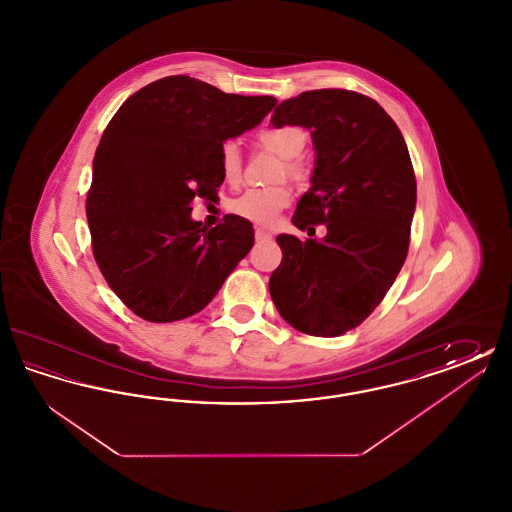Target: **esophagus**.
Masks as SVG:
<instances>
[{
    "mask_svg": "<svg viewBox=\"0 0 512 512\" xmlns=\"http://www.w3.org/2000/svg\"><path fill=\"white\" fill-rule=\"evenodd\" d=\"M255 238H257V240H268V238H272V234H270L268 230H265V228H257V230H255Z\"/></svg>",
    "mask_w": 512,
    "mask_h": 512,
    "instance_id": "esophagus-1",
    "label": "esophagus"
}]
</instances>
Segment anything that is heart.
Returning <instances> with one entry per match:
<instances>
[{
  "mask_svg": "<svg viewBox=\"0 0 512 512\" xmlns=\"http://www.w3.org/2000/svg\"><path fill=\"white\" fill-rule=\"evenodd\" d=\"M305 142V132L295 126H268L259 130L255 136L257 147L268 149L284 159V172L293 180H301L305 176L301 163L295 159L303 151ZM219 169L220 176L226 184H240L244 172V159L240 147L234 142H226L220 147ZM290 201L292 190L288 186L251 188L232 203V213L249 222L270 226L278 220L280 213L290 205Z\"/></svg>",
  "mask_w": 512,
  "mask_h": 512,
  "instance_id": "b5f03b06",
  "label": "heart"
}]
</instances>
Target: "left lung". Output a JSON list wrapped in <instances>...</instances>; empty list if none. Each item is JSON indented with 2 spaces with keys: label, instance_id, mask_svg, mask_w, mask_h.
<instances>
[{
  "label": "left lung",
  "instance_id": "left-lung-1",
  "mask_svg": "<svg viewBox=\"0 0 512 512\" xmlns=\"http://www.w3.org/2000/svg\"><path fill=\"white\" fill-rule=\"evenodd\" d=\"M270 122L311 130L315 171L292 222L322 240L276 238L282 263L270 297L295 330L336 338L384 299L409 251L416 178L401 130L374 101L351 90H311L282 101Z\"/></svg>",
  "mask_w": 512,
  "mask_h": 512
}]
</instances>
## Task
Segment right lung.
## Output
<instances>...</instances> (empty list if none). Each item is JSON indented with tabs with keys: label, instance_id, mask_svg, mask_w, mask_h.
Instances as JSON below:
<instances>
[{
	"label": "right lung",
	"instance_id": "obj_1",
	"mask_svg": "<svg viewBox=\"0 0 512 512\" xmlns=\"http://www.w3.org/2000/svg\"><path fill=\"white\" fill-rule=\"evenodd\" d=\"M270 96L224 94L186 74L132 94L107 124L94 157L86 215L109 288L149 322L199 313L253 247L249 220L226 215L207 230L195 197L217 194L220 147L257 126Z\"/></svg>",
	"mask_w": 512,
	"mask_h": 512
}]
</instances>
